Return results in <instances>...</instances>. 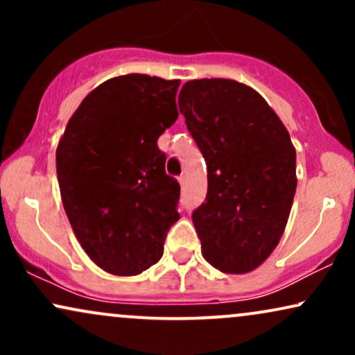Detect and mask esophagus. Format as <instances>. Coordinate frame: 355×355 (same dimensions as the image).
<instances>
[{"mask_svg":"<svg viewBox=\"0 0 355 355\" xmlns=\"http://www.w3.org/2000/svg\"><path fill=\"white\" fill-rule=\"evenodd\" d=\"M178 182H180L182 187H185V183H187V177H185V175H182V177H178Z\"/></svg>","mask_w":355,"mask_h":355,"instance_id":"34e87169","label":"esophagus"}]
</instances>
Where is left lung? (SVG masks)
Instances as JSON below:
<instances>
[{
    "label": "left lung",
    "instance_id": "1",
    "mask_svg": "<svg viewBox=\"0 0 355 355\" xmlns=\"http://www.w3.org/2000/svg\"><path fill=\"white\" fill-rule=\"evenodd\" d=\"M178 108L209 168L205 202L191 214L211 267L247 274L274 252L297 189L295 148L268 103L225 78L187 81Z\"/></svg>",
    "mask_w": 355,
    "mask_h": 355
}]
</instances>
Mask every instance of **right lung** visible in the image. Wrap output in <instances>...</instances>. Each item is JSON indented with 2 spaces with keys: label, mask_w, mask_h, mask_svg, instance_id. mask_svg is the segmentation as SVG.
Here are the masks:
<instances>
[{
  "label": "right lung",
  "mask_w": 355,
  "mask_h": 355,
  "mask_svg": "<svg viewBox=\"0 0 355 355\" xmlns=\"http://www.w3.org/2000/svg\"><path fill=\"white\" fill-rule=\"evenodd\" d=\"M180 80L123 75L81 101L56 148L64 211L96 266L138 275L164 255L180 185L157 140L178 118Z\"/></svg>",
  "instance_id": "obj_1"
}]
</instances>
